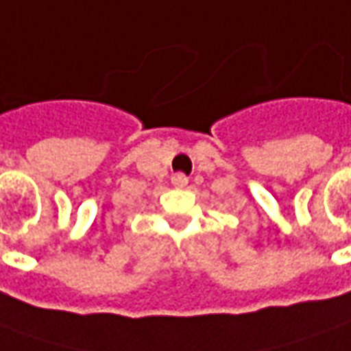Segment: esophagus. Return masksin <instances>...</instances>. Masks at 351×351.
<instances>
[{
	"label": "esophagus",
	"instance_id": "obj_1",
	"mask_svg": "<svg viewBox=\"0 0 351 351\" xmlns=\"http://www.w3.org/2000/svg\"><path fill=\"white\" fill-rule=\"evenodd\" d=\"M171 182H173V186H175V188H184V186L188 184V178H186L182 173H178V175H173Z\"/></svg>",
	"mask_w": 351,
	"mask_h": 351
}]
</instances>
